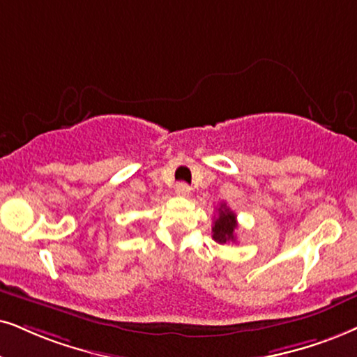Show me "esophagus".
I'll return each mask as SVG.
<instances>
[{
	"label": "esophagus",
	"mask_w": 357,
	"mask_h": 357,
	"mask_svg": "<svg viewBox=\"0 0 357 357\" xmlns=\"http://www.w3.org/2000/svg\"><path fill=\"white\" fill-rule=\"evenodd\" d=\"M189 192H191V188H189L186 183L176 184V194H178V196H189Z\"/></svg>",
	"instance_id": "34e87169"
}]
</instances>
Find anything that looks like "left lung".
Here are the masks:
<instances>
[{"mask_svg":"<svg viewBox=\"0 0 357 357\" xmlns=\"http://www.w3.org/2000/svg\"><path fill=\"white\" fill-rule=\"evenodd\" d=\"M237 218L236 214L225 204H220L218 209V218L212 225V238L219 243L236 241Z\"/></svg>","mask_w":357,"mask_h":357,"instance_id":"obj_1","label":"left lung"}]
</instances>
